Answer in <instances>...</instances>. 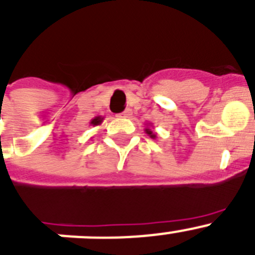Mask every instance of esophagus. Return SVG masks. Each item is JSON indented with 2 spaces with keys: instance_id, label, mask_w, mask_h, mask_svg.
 <instances>
[{
  "instance_id": "34e87169",
  "label": "esophagus",
  "mask_w": 255,
  "mask_h": 255,
  "mask_svg": "<svg viewBox=\"0 0 255 255\" xmlns=\"http://www.w3.org/2000/svg\"><path fill=\"white\" fill-rule=\"evenodd\" d=\"M130 116H131V111H130V110H126L123 114L119 115V117H121V119H129Z\"/></svg>"
}]
</instances>
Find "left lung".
<instances>
[{
  "instance_id": "8db88e82",
  "label": "left lung",
  "mask_w": 255,
  "mask_h": 255,
  "mask_svg": "<svg viewBox=\"0 0 255 255\" xmlns=\"http://www.w3.org/2000/svg\"><path fill=\"white\" fill-rule=\"evenodd\" d=\"M145 132H147L148 136H150V138H152V139L157 138V132H155L154 130H153L152 125H147V128H145Z\"/></svg>"
}]
</instances>
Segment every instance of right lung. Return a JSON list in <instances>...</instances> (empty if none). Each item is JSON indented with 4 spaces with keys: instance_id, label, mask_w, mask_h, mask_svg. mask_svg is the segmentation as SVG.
I'll return each mask as SVG.
<instances>
[{
    "instance_id": "obj_1",
    "label": "right lung",
    "mask_w": 255,
    "mask_h": 255,
    "mask_svg": "<svg viewBox=\"0 0 255 255\" xmlns=\"http://www.w3.org/2000/svg\"><path fill=\"white\" fill-rule=\"evenodd\" d=\"M103 120H105V117H103V116H96L94 119H92V120H91V125L92 126H98V125H101V124L103 123Z\"/></svg>"
}]
</instances>
